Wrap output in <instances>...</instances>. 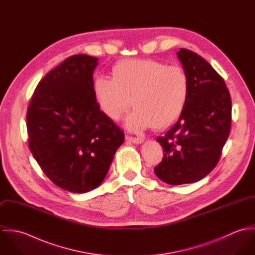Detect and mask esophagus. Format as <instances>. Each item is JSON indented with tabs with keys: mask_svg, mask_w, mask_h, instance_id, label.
Wrapping results in <instances>:
<instances>
[{
	"mask_svg": "<svg viewBox=\"0 0 255 255\" xmlns=\"http://www.w3.org/2000/svg\"><path fill=\"white\" fill-rule=\"evenodd\" d=\"M126 139L131 143H134V144H140L143 142V139L140 138V137H131V136H126Z\"/></svg>",
	"mask_w": 255,
	"mask_h": 255,
	"instance_id": "34e87169",
	"label": "esophagus"
}]
</instances>
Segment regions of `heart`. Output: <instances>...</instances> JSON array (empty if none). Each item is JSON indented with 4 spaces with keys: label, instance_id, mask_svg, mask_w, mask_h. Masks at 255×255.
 <instances>
[{
    "label": "heart",
    "instance_id": "1",
    "mask_svg": "<svg viewBox=\"0 0 255 255\" xmlns=\"http://www.w3.org/2000/svg\"><path fill=\"white\" fill-rule=\"evenodd\" d=\"M112 78L98 75L92 91L100 112L117 122L130 107L126 128L140 131L152 127L161 130L175 124L184 110L189 94L185 72L150 59H128L112 68ZM132 102H130V100Z\"/></svg>",
    "mask_w": 255,
    "mask_h": 255
}]
</instances>
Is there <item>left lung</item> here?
Returning <instances> with one entry per match:
<instances>
[{
    "mask_svg": "<svg viewBox=\"0 0 255 255\" xmlns=\"http://www.w3.org/2000/svg\"><path fill=\"white\" fill-rule=\"evenodd\" d=\"M178 59L189 81L186 105L177 123L156 140L163 147L154 172L162 182H198L217 165L232 119V101L224 79L199 55L180 49Z\"/></svg>",
    "mask_w": 255,
    "mask_h": 255,
    "instance_id": "left-lung-1",
    "label": "left lung"
}]
</instances>
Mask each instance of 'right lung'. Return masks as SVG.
Instances as JSON below:
<instances>
[{
    "mask_svg": "<svg viewBox=\"0 0 255 255\" xmlns=\"http://www.w3.org/2000/svg\"><path fill=\"white\" fill-rule=\"evenodd\" d=\"M98 58L75 55L38 83L26 116L28 145L59 187L82 193L104 181L125 134L98 108L93 73Z\"/></svg>",
    "mask_w": 255,
    "mask_h": 255,
    "instance_id": "obj_1",
    "label": "right lung"
}]
</instances>
